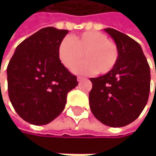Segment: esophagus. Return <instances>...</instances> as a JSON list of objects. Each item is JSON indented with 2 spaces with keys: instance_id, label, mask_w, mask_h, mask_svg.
I'll return each mask as SVG.
<instances>
[{
  "instance_id": "esophagus-1",
  "label": "esophagus",
  "mask_w": 156,
  "mask_h": 156,
  "mask_svg": "<svg viewBox=\"0 0 156 156\" xmlns=\"http://www.w3.org/2000/svg\"><path fill=\"white\" fill-rule=\"evenodd\" d=\"M76 80H77V81H79V82H80V81H82L84 80V77H82V76H77Z\"/></svg>"
}]
</instances>
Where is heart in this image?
<instances>
[{
    "label": "heart",
    "instance_id": "1",
    "mask_svg": "<svg viewBox=\"0 0 156 156\" xmlns=\"http://www.w3.org/2000/svg\"><path fill=\"white\" fill-rule=\"evenodd\" d=\"M83 57L85 61L78 65ZM58 57L63 66L77 74L109 73L119 59V49L113 41L99 32H84L73 38H63L58 47Z\"/></svg>",
    "mask_w": 156,
    "mask_h": 156
}]
</instances>
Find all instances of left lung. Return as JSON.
<instances>
[{"label": "left lung", "instance_id": "1", "mask_svg": "<svg viewBox=\"0 0 156 156\" xmlns=\"http://www.w3.org/2000/svg\"><path fill=\"white\" fill-rule=\"evenodd\" d=\"M119 49V59L109 73L90 80V108L94 117L111 127L125 126L144 109L150 93L151 72L140 45L117 30L107 28Z\"/></svg>", "mask_w": 156, "mask_h": 156}]
</instances>
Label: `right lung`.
I'll use <instances>...</instances> for the list:
<instances>
[{"mask_svg":"<svg viewBox=\"0 0 156 156\" xmlns=\"http://www.w3.org/2000/svg\"><path fill=\"white\" fill-rule=\"evenodd\" d=\"M67 30L47 27L16 47L7 66L8 95L24 121L49 123L62 112L67 94L77 85L58 57L60 42Z\"/></svg>","mask_w":156,"mask_h":156,"instance_id":"right-lung-1","label":"right lung"}]
</instances>
